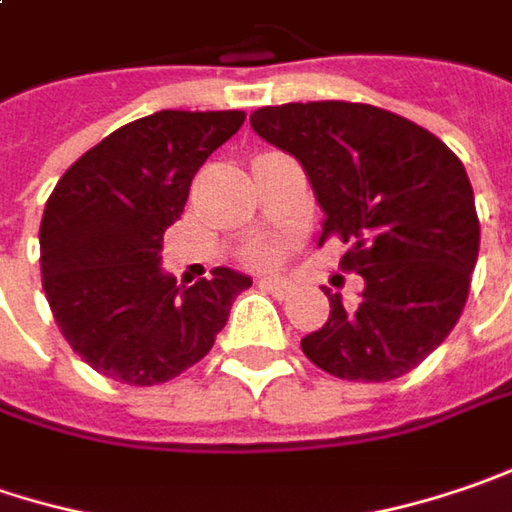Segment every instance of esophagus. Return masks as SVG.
<instances>
[{"label": "esophagus", "instance_id": "esophagus-1", "mask_svg": "<svg viewBox=\"0 0 512 512\" xmlns=\"http://www.w3.org/2000/svg\"><path fill=\"white\" fill-rule=\"evenodd\" d=\"M257 286L260 289H266V292H272V295H278V298H283V295H289L292 292V283L286 278H280V275H263V278L257 280Z\"/></svg>", "mask_w": 512, "mask_h": 512}]
</instances>
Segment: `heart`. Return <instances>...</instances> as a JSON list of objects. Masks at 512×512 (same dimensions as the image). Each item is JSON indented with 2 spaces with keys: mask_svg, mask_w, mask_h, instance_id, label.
Listing matches in <instances>:
<instances>
[{
  "mask_svg": "<svg viewBox=\"0 0 512 512\" xmlns=\"http://www.w3.org/2000/svg\"><path fill=\"white\" fill-rule=\"evenodd\" d=\"M260 257H269V252H260Z\"/></svg>",
  "mask_w": 512,
  "mask_h": 512,
  "instance_id": "heart-1",
  "label": "heart"
}]
</instances>
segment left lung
<instances>
[{
    "instance_id": "1",
    "label": "left lung",
    "mask_w": 512,
    "mask_h": 512,
    "mask_svg": "<svg viewBox=\"0 0 512 512\" xmlns=\"http://www.w3.org/2000/svg\"><path fill=\"white\" fill-rule=\"evenodd\" d=\"M257 137L298 160L344 266L364 278L358 303L326 292L329 321L303 355L346 381H392L450 335L470 292L478 217L470 177L427 128L361 102H286L252 114Z\"/></svg>"
}]
</instances>
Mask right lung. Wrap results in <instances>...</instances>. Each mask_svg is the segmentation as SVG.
Returning <instances> with one entry per match:
<instances>
[{"label":"right lung","mask_w":512,"mask_h":512,"mask_svg":"<svg viewBox=\"0 0 512 512\" xmlns=\"http://www.w3.org/2000/svg\"><path fill=\"white\" fill-rule=\"evenodd\" d=\"M243 120V111L148 114L85 151L51 191L39 226L45 298L65 341L105 378L154 387L194 367L252 286L226 266L177 286L160 266L197 168Z\"/></svg>","instance_id":"right-lung-1"}]
</instances>
